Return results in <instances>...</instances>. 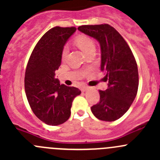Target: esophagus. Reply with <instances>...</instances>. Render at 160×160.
I'll return each mask as SVG.
<instances>
[{
	"label": "esophagus",
	"mask_w": 160,
	"mask_h": 160,
	"mask_svg": "<svg viewBox=\"0 0 160 160\" xmlns=\"http://www.w3.org/2000/svg\"><path fill=\"white\" fill-rule=\"evenodd\" d=\"M88 90V87H86V86L83 87V88H82V89H81V90H82V91H83V92L87 91V90Z\"/></svg>",
	"instance_id": "obj_1"
}]
</instances>
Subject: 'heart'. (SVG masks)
<instances>
[{
  "label": "heart",
  "instance_id": "b5f03b06",
  "mask_svg": "<svg viewBox=\"0 0 160 160\" xmlns=\"http://www.w3.org/2000/svg\"><path fill=\"white\" fill-rule=\"evenodd\" d=\"M76 43L77 46L80 48L87 55L88 53L93 52L95 49V44L93 40L90 38L88 35H79L77 38H76ZM69 52V46L68 45L66 44L63 46L62 49V58L65 59L66 56H67Z\"/></svg>",
  "mask_w": 160,
  "mask_h": 160
}]
</instances>
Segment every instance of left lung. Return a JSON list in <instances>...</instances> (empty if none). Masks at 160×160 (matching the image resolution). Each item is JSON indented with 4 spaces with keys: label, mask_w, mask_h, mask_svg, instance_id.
<instances>
[{
    "label": "left lung",
    "mask_w": 160,
    "mask_h": 160,
    "mask_svg": "<svg viewBox=\"0 0 160 160\" xmlns=\"http://www.w3.org/2000/svg\"><path fill=\"white\" fill-rule=\"evenodd\" d=\"M78 30L100 43L101 70L105 74V81H108L107 90H99L100 101L91 107L92 113L99 120H117L129 109L138 91L135 57L123 37L108 24L82 25Z\"/></svg>",
    "instance_id": "left-lung-1"
}]
</instances>
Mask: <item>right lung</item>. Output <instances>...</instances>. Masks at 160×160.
<instances>
[{"instance_id":"obj_1","label":"right lung","mask_w":160,"mask_h":160,"mask_svg":"<svg viewBox=\"0 0 160 160\" xmlns=\"http://www.w3.org/2000/svg\"><path fill=\"white\" fill-rule=\"evenodd\" d=\"M75 27H54L48 31L34 48L27 64L25 90L34 114L49 125L67 122L74 98L81 91L74 87L60 84L56 78L62 59V49Z\"/></svg>"}]
</instances>
